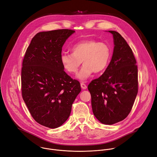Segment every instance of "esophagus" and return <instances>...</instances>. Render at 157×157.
I'll list each match as a JSON object with an SVG mask.
<instances>
[{
	"instance_id": "esophagus-1",
	"label": "esophagus",
	"mask_w": 157,
	"mask_h": 157,
	"mask_svg": "<svg viewBox=\"0 0 157 157\" xmlns=\"http://www.w3.org/2000/svg\"><path fill=\"white\" fill-rule=\"evenodd\" d=\"M81 88H82V89H86L87 88L86 85L84 83H83V82H81Z\"/></svg>"
}]
</instances>
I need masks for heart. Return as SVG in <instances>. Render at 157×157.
Here are the masks:
<instances>
[{"mask_svg": "<svg viewBox=\"0 0 157 157\" xmlns=\"http://www.w3.org/2000/svg\"><path fill=\"white\" fill-rule=\"evenodd\" d=\"M71 54L63 53L61 62L69 74H76L82 61L84 64L77 75L82 81L87 80L94 73H99L107 67L111 56L108 44L95 40H87L76 43L72 47Z\"/></svg>", "mask_w": 157, "mask_h": 157, "instance_id": "b5f03b06", "label": "heart"}]
</instances>
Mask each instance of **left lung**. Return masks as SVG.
<instances>
[{
	"mask_svg": "<svg viewBox=\"0 0 157 157\" xmlns=\"http://www.w3.org/2000/svg\"><path fill=\"white\" fill-rule=\"evenodd\" d=\"M114 50L109 64L99 78L88 85L93 114L102 124L113 125L127 117L138 93L137 62L127 41L109 30Z\"/></svg>",
	"mask_w": 157,
	"mask_h": 157,
	"instance_id": "left-lung-1",
	"label": "left lung"
}]
</instances>
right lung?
Listing matches in <instances>:
<instances>
[{
  "instance_id": "right-lung-1",
  "label": "right lung",
  "mask_w": 157,
  "mask_h": 157,
  "mask_svg": "<svg viewBox=\"0 0 157 157\" xmlns=\"http://www.w3.org/2000/svg\"><path fill=\"white\" fill-rule=\"evenodd\" d=\"M75 31L68 29L38 33L29 46L21 68V94L32 116L50 128L62 125L81 91L79 81L64 71L62 47Z\"/></svg>"
}]
</instances>
